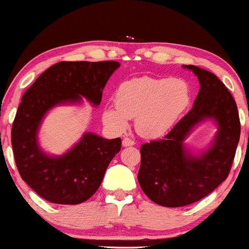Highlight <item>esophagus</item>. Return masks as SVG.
<instances>
[{"mask_svg": "<svg viewBox=\"0 0 249 249\" xmlns=\"http://www.w3.org/2000/svg\"><path fill=\"white\" fill-rule=\"evenodd\" d=\"M122 145H123V146H124V147L133 146L134 142L132 141V139H130V138H124V139H123V142H122Z\"/></svg>", "mask_w": 249, "mask_h": 249, "instance_id": "esophagus-1", "label": "esophagus"}]
</instances>
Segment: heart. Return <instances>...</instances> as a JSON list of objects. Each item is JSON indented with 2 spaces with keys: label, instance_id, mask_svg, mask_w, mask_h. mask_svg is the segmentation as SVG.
Wrapping results in <instances>:
<instances>
[{
  "label": "heart",
  "instance_id": "obj_1",
  "mask_svg": "<svg viewBox=\"0 0 249 249\" xmlns=\"http://www.w3.org/2000/svg\"><path fill=\"white\" fill-rule=\"evenodd\" d=\"M116 107H105L103 122L117 132L134 119L136 130L145 138H159L174 126L191 102L188 84L180 78L134 77L118 85Z\"/></svg>",
  "mask_w": 249,
  "mask_h": 249
}]
</instances>
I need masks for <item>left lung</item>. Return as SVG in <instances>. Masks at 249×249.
I'll return each instance as SVG.
<instances>
[{"mask_svg":"<svg viewBox=\"0 0 249 249\" xmlns=\"http://www.w3.org/2000/svg\"><path fill=\"white\" fill-rule=\"evenodd\" d=\"M198 77L193 107L159 141L142 145L138 181L156 204L181 207L213 192L227 178L240 138L236 103L225 84L210 71L182 65ZM212 121L217 132L205 149L194 151L184 142L200 124Z\"/></svg>","mask_w":249,"mask_h":249,"instance_id":"1","label":"left lung"}]
</instances>
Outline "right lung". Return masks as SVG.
Instances as JSON below:
<instances>
[{
    "mask_svg": "<svg viewBox=\"0 0 249 249\" xmlns=\"http://www.w3.org/2000/svg\"><path fill=\"white\" fill-rule=\"evenodd\" d=\"M121 63L59 62L42 73L25 91L11 130L16 166L22 179L53 204L87 201L101 186L105 171L121 151L122 139H105L84 132L67 152L51 154L39 144V130L51 110L82 105L97 107L103 90Z\"/></svg>",
    "mask_w": 249,
    "mask_h": 249,
    "instance_id": "right-lung-1",
    "label": "right lung"
}]
</instances>
